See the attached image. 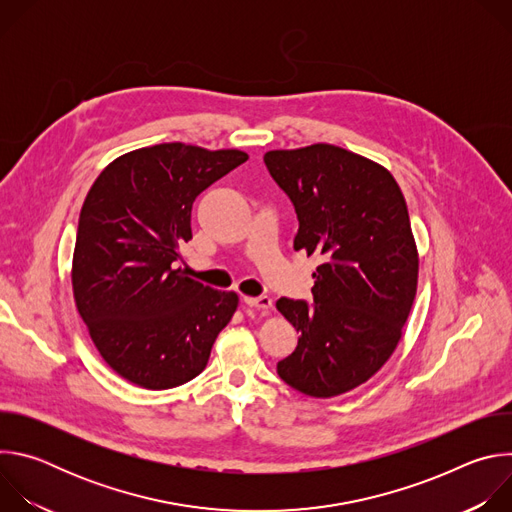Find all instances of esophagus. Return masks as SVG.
I'll list each match as a JSON object with an SVG mask.
<instances>
[{
  "label": "esophagus",
  "instance_id": "34e87169",
  "mask_svg": "<svg viewBox=\"0 0 512 512\" xmlns=\"http://www.w3.org/2000/svg\"><path fill=\"white\" fill-rule=\"evenodd\" d=\"M243 302H245V306H249V308H255V310H259V312H267V310H271V306H273L271 298H267V296H257V298H243Z\"/></svg>",
  "mask_w": 512,
  "mask_h": 512
}]
</instances>
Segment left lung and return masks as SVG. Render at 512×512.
<instances>
[{
  "instance_id": "8db88e82",
  "label": "left lung",
  "mask_w": 512,
  "mask_h": 512,
  "mask_svg": "<svg viewBox=\"0 0 512 512\" xmlns=\"http://www.w3.org/2000/svg\"><path fill=\"white\" fill-rule=\"evenodd\" d=\"M263 162L296 208L294 249L322 259L314 304H275L300 332L277 375L304 395L336 397L369 381L401 340L419 269L407 204L389 170L330 143Z\"/></svg>"
}]
</instances>
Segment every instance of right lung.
<instances>
[{"label":"right lung","mask_w":512,"mask_h":512,"mask_svg":"<svg viewBox=\"0 0 512 512\" xmlns=\"http://www.w3.org/2000/svg\"><path fill=\"white\" fill-rule=\"evenodd\" d=\"M180 141L111 162L81 208L72 291L109 367L143 389H172L206 367L239 296L188 277L180 251L192 239V204L247 162Z\"/></svg>","instance_id":"1"}]
</instances>
